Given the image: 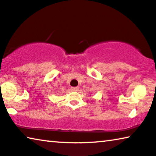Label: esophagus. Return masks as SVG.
Instances as JSON below:
<instances>
[{
  "mask_svg": "<svg viewBox=\"0 0 156 156\" xmlns=\"http://www.w3.org/2000/svg\"><path fill=\"white\" fill-rule=\"evenodd\" d=\"M71 90L73 91H78L79 90V87H71Z\"/></svg>",
  "mask_w": 156,
  "mask_h": 156,
  "instance_id": "obj_1",
  "label": "esophagus"
}]
</instances>
